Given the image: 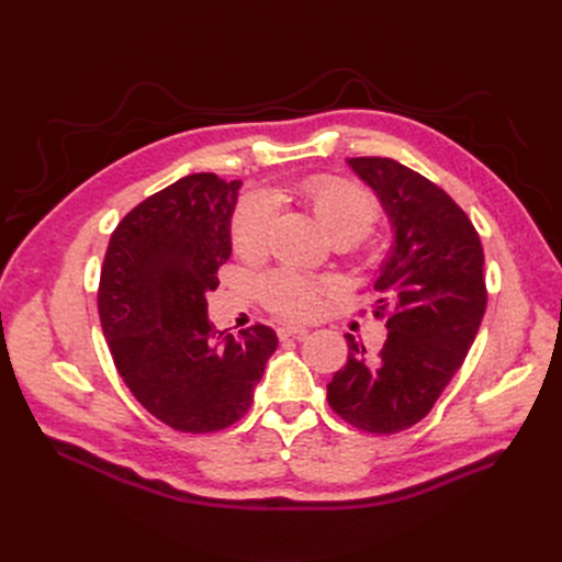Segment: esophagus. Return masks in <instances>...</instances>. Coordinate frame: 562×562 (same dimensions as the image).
I'll return each mask as SVG.
<instances>
[{
	"mask_svg": "<svg viewBox=\"0 0 562 562\" xmlns=\"http://www.w3.org/2000/svg\"><path fill=\"white\" fill-rule=\"evenodd\" d=\"M279 337H281V339H288V337L302 339V337H307V328H300V326H281V328H279Z\"/></svg>",
	"mask_w": 562,
	"mask_h": 562,
	"instance_id": "obj_1",
	"label": "esophagus"
}]
</instances>
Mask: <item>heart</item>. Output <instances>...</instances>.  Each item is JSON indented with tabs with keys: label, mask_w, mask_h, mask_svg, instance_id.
I'll return each instance as SVG.
<instances>
[{
	"label": "heart",
	"mask_w": 562,
	"mask_h": 562,
	"mask_svg": "<svg viewBox=\"0 0 562 562\" xmlns=\"http://www.w3.org/2000/svg\"><path fill=\"white\" fill-rule=\"evenodd\" d=\"M297 192L333 239H359L375 225L380 215L375 194L368 192L359 182L339 176H312L297 184ZM271 220H274V206L267 196H244L232 215V248L241 258H258L267 250ZM326 291V281L302 277L293 269L271 271L269 277L262 279L267 307L283 318L312 316L318 310L321 295Z\"/></svg>",
	"instance_id": "heart-1"
}]
</instances>
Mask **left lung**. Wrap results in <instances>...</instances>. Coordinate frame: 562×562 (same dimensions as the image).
Here are the masks:
<instances>
[{
	"instance_id": "obj_1",
	"label": "left lung",
	"mask_w": 562,
	"mask_h": 562,
	"mask_svg": "<svg viewBox=\"0 0 562 562\" xmlns=\"http://www.w3.org/2000/svg\"><path fill=\"white\" fill-rule=\"evenodd\" d=\"M386 211L394 246L375 281L386 342L370 356L353 335L328 403L351 427L398 434L427 417L462 368L487 304L483 246L467 213L438 184L386 157L349 159Z\"/></svg>"
}]
</instances>
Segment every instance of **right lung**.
<instances>
[{"mask_svg":"<svg viewBox=\"0 0 562 562\" xmlns=\"http://www.w3.org/2000/svg\"><path fill=\"white\" fill-rule=\"evenodd\" d=\"M241 182L192 173L138 203L112 232L98 285L100 326L119 375L147 413L184 434L239 422L279 337L213 328L206 293L232 255Z\"/></svg>","mask_w":562,"mask_h":562,"instance_id":"1","label":"right lung"}]
</instances>
